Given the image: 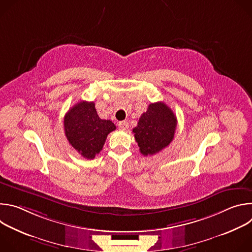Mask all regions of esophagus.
I'll return each instance as SVG.
<instances>
[{
    "label": "esophagus",
    "instance_id": "obj_1",
    "mask_svg": "<svg viewBox=\"0 0 252 252\" xmlns=\"http://www.w3.org/2000/svg\"><path fill=\"white\" fill-rule=\"evenodd\" d=\"M119 126H120L122 129H126V128L128 127V124H127V122H126V121H122V122L119 123Z\"/></svg>",
    "mask_w": 252,
    "mask_h": 252
}]
</instances>
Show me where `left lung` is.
Returning a JSON list of instances; mask_svg holds the SVG:
<instances>
[{
  "label": "left lung",
  "instance_id": "obj_1",
  "mask_svg": "<svg viewBox=\"0 0 252 252\" xmlns=\"http://www.w3.org/2000/svg\"><path fill=\"white\" fill-rule=\"evenodd\" d=\"M176 125L175 115L164 102L151 103L132 129L140 154L154 156L166 148L174 137Z\"/></svg>",
  "mask_w": 252,
  "mask_h": 252
}]
</instances>
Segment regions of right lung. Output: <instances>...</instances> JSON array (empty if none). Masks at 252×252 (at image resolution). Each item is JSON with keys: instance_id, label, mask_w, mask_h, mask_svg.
<instances>
[{"instance_id": "right-lung-1", "label": "right lung", "mask_w": 252, "mask_h": 252, "mask_svg": "<svg viewBox=\"0 0 252 252\" xmlns=\"http://www.w3.org/2000/svg\"><path fill=\"white\" fill-rule=\"evenodd\" d=\"M63 128L69 145L93 159L102 150L107 134L117 127L112 121L99 119L94 101L82 100L65 114Z\"/></svg>"}]
</instances>
